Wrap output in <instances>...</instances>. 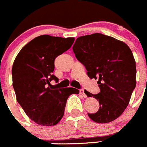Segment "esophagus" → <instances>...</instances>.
<instances>
[{"label": "esophagus", "instance_id": "esophagus-1", "mask_svg": "<svg viewBox=\"0 0 147 147\" xmlns=\"http://www.w3.org/2000/svg\"><path fill=\"white\" fill-rule=\"evenodd\" d=\"M79 94L82 95L84 98H87V95H86L85 92H84V90H82H82H79Z\"/></svg>", "mask_w": 147, "mask_h": 147}]
</instances>
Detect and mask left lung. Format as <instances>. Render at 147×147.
Masks as SVG:
<instances>
[{"label":"left lung","instance_id":"8db88e82","mask_svg":"<svg viewBox=\"0 0 147 147\" xmlns=\"http://www.w3.org/2000/svg\"><path fill=\"white\" fill-rule=\"evenodd\" d=\"M76 59L82 63L90 79H98L100 92H87L99 101L97 112L89 114L98 123L118 118L130 102L136 85V67L132 51L125 43L101 33L80 36L73 46Z\"/></svg>","mask_w":147,"mask_h":147}]
</instances>
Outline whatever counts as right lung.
<instances>
[{"label":"right lung","instance_id":"right-lung-1","mask_svg":"<svg viewBox=\"0 0 147 147\" xmlns=\"http://www.w3.org/2000/svg\"><path fill=\"white\" fill-rule=\"evenodd\" d=\"M74 41V38L42 35L28 43L14 60L11 74L17 100L38 125H57L64 115L68 97L79 94L77 89L52 88L50 84L58 81L52 74L55 58L69 49Z\"/></svg>","mask_w":147,"mask_h":147}]
</instances>
